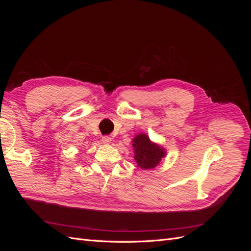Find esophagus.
I'll return each mask as SVG.
<instances>
[{"label":"esophagus","mask_w":251,"mask_h":251,"mask_svg":"<svg viewBox=\"0 0 251 251\" xmlns=\"http://www.w3.org/2000/svg\"><path fill=\"white\" fill-rule=\"evenodd\" d=\"M102 142L103 143H105V144H108V143H111V141H112V138L110 137V136H103L102 137Z\"/></svg>","instance_id":"1"}]
</instances>
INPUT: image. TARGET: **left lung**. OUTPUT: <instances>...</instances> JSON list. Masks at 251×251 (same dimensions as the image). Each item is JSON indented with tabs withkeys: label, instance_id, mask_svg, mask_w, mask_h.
Here are the masks:
<instances>
[{
	"label": "left lung",
	"instance_id": "1",
	"mask_svg": "<svg viewBox=\"0 0 251 251\" xmlns=\"http://www.w3.org/2000/svg\"><path fill=\"white\" fill-rule=\"evenodd\" d=\"M134 159L142 170H151L166 156V151L160 144L153 142L146 133H139L132 139Z\"/></svg>",
	"mask_w": 251,
	"mask_h": 251
}]
</instances>
